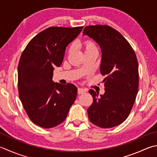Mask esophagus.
I'll list each match as a JSON object with an SVG mask.
<instances>
[{
	"label": "esophagus",
	"mask_w": 157,
	"mask_h": 157,
	"mask_svg": "<svg viewBox=\"0 0 157 157\" xmlns=\"http://www.w3.org/2000/svg\"><path fill=\"white\" fill-rule=\"evenodd\" d=\"M86 93V90H84V89L81 88H78V93L79 94H83V93Z\"/></svg>",
	"instance_id": "esophagus-1"
}]
</instances>
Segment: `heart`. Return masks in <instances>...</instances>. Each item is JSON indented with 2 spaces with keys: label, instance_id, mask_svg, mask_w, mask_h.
I'll list each match as a JSON object with an SVG mask.
<instances>
[{
  "label": "heart",
  "instance_id": "obj_1",
  "mask_svg": "<svg viewBox=\"0 0 157 157\" xmlns=\"http://www.w3.org/2000/svg\"><path fill=\"white\" fill-rule=\"evenodd\" d=\"M82 45L84 48L85 52H86L88 51H90L93 49H95L96 48V45H95L94 42L91 39H86L84 41L82 42ZM71 50V48H70L69 51Z\"/></svg>",
  "mask_w": 157,
  "mask_h": 157
}]
</instances>
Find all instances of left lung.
I'll list each match as a JSON object with an SVG mask.
<instances>
[{
  "label": "left lung",
  "mask_w": 157,
  "mask_h": 157,
  "mask_svg": "<svg viewBox=\"0 0 157 157\" xmlns=\"http://www.w3.org/2000/svg\"><path fill=\"white\" fill-rule=\"evenodd\" d=\"M83 34L100 45L101 75H106L105 93L90 89L93 102L87 110L92 123L112 128L122 123L129 115L139 87L138 62L129 43L118 30L107 25L88 26Z\"/></svg>",
  "instance_id": "1"
}]
</instances>
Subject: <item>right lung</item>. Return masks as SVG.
Segmentation results:
<instances>
[{"mask_svg":"<svg viewBox=\"0 0 157 157\" xmlns=\"http://www.w3.org/2000/svg\"><path fill=\"white\" fill-rule=\"evenodd\" d=\"M83 26H52L30 40L18 64L19 97L28 116L39 127H56L66 119L78 89L52 80L54 67L63 63L67 46Z\"/></svg>","mask_w":157,"mask_h":157,"instance_id":"obj_1","label":"right lung"}]
</instances>
